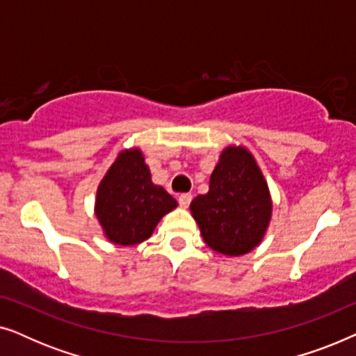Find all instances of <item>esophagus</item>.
Listing matches in <instances>:
<instances>
[{
  "mask_svg": "<svg viewBox=\"0 0 356 356\" xmlns=\"http://www.w3.org/2000/svg\"><path fill=\"white\" fill-rule=\"evenodd\" d=\"M191 199H193V194H191V193H183V194H179V196H178L179 206L186 209V207L189 206V202H191Z\"/></svg>",
  "mask_w": 356,
  "mask_h": 356,
  "instance_id": "obj_1",
  "label": "esophagus"
}]
</instances>
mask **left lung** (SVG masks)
Returning <instances> with one entry per match:
<instances>
[{"instance_id": "1", "label": "left lung", "mask_w": 356, "mask_h": 356, "mask_svg": "<svg viewBox=\"0 0 356 356\" xmlns=\"http://www.w3.org/2000/svg\"><path fill=\"white\" fill-rule=\"evenodd\" d=\"M189 209L213 251L241 256L254 250L269 227L272 197L250 150L243 145L223 149L209 193L194 197Z\"/></svg>"}]
</instances>
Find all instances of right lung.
<instances>
[{
    "instance_id": "right-lung-1",
    "label": "right lung",
    "mask_w": 356,
    "mask_h": 356,
    "mask_svg": "<svg viewBox=\"0 0 356 356\" xmlns=\"http://www.w3.org/2000/svg\"><path fill=\"white\" fill-rule=\"evenodd\" d=\"M178 202L152 183L140 149L121 150L97 188L95 216L106 240L121 246L138 245L152 235L165 213Z\"/></svg>"
}]
</instances>
